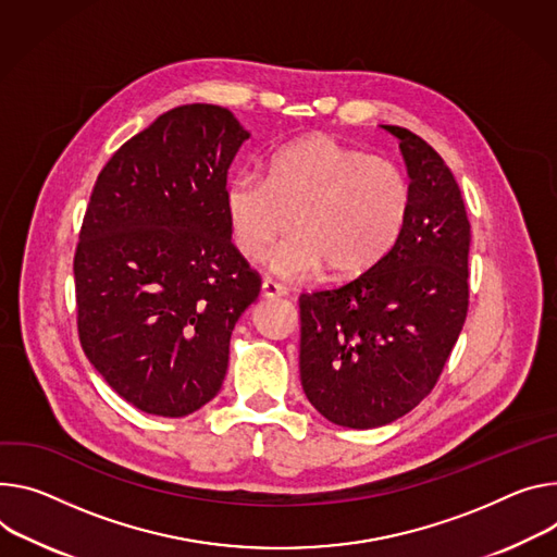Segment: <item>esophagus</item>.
Wrapping results in <instances>:
<instances>
[{
  "mask_svg": "<svg viewBox=\"0 0 557 557\" xmlns=\"http://www.w3.org/2000/svg\"><path fill=\"white\" fill-rule=\"evenodd\" d=\"M262 295L264 297H284L286 295V286H282V284H277V282H273V280H264L262 282Z\"/></svg>",
  "mask_w": 557,
  "mask_h": 557,
  "instance_id": "esophagus-1",
  "label": "esophagus"
}]
</instances>
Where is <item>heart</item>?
Returning a JSON list of instances; mask_svg holds the SVG:
<instances>
[{
	"label": "heart",
	"instance_id": "b5f03b06",
	"mask_svg": "<svg viewBox=\"0 0 557 557\" xmlns=\"http://www.w3.org/2000/svg\"><path fill=\"white\" fill-rule=\"evenodd\" d=\"M224 211L246 260L264 262L293 226L297 235L273 262L277 273L311 277L329 269L348 280L375 269L397 244L411 213V184L391 160L309 135L275 150L267 180L235 173Z\"/></svg>",
	"mask_w": 557,
	"mask_h": 557
}]
</instances>
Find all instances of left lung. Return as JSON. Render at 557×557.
Returning <instances> with one entry per match:
<instances>
[{
    "instance_id": "1",
    "label": "left lung",
    "mask_w": 557,
    "mask_h": 557,
    "mask_svg": "<svg viewBox=\"0 0 557 557\" xmlns=\"http://www.w3.org/2000/svg\"><path fill=\"white\" fill-rule=\"evenodd\" d=\"M399 139L411 213L388 256L339 288L299 295V377L333 424L384 426L433 391L469 311L471 224L450 169L416 133Z\"/></svg>"
}]
</instances>
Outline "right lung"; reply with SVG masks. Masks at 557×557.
<instances>
[{
	"label": "right lung",
	"mask_w": 557,
	"mask_h": 557,
	"mask_svg": "<svg viewBox=\"0 0 557 557\" xmlns=\"http://www.w3.org/2000/svg\"><path fill=\"white\" fill-rule=\"evenodd\" d=\"M248 137L228 109L177 107L120 146L92 186L73 260L79 342L144 413L184 418L218 395L235 322L260 295L224 211Z\"/></svg>",
	"instance_id": "1"
}]
</instances>
